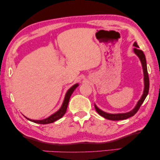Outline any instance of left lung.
Here are the masks:
<instances>
[{"mask_svg":"<svg viewBox=\"0 0 160 160\" xmlns=\"http://www.w3.org/2000/svg\"><path fill=\"white\" fill-rule=\"evenodd\" d=\"M134 46V52L135 54H136L137 56H138L140 61H141L142 63V69H143V72H144V91H143V94H142L141 98L138 101L137 104L135 106L134 108L131 111L129 112H126V113H119V114H110V113H107L105 112L102 110H101L99 108L97 107V106L94 104L95 106V109L96 111L98 112V114L101 116L103 117L105 119H109V120H112V121H119V120H124V119H127L128 118L131 117L132 116L136 114L138 111L139 109L141 107V105L142 104V103L144 102V99H146L147 94H148L149 92V76H148V72H147V61H146V58H145V55L144 54L143 51L142 50H139V46L137 45V42H134L133 44Z\"/></svg>","mask_w":160,"mask_h":160,"instance_id":"obj_1","label":"left lung"}]
</instances>
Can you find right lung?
<instances>
[{
    "mask_svg": "<svg viewBox=\"0 0 160 160\" xmlns=\"http://www.w3.org/2000/svg\"><path fill=\"white\" fill-rule=\"evenodd\" d=\"M78 87V83H75L74 85H73L72 87L67 91V92H66V94L65 95L64 100H63V104H62V105H61V108L58 110L57 112H56L54 114H51V116H49L48 117L46 118V119H41V120H34V119H29V118H27L26 117H25L27 119H28L29 121L33 122L34 123H37V124H50V123H53V122H56V120L61 119V118L65 114V113L66 112V109H67V107H68V102H69L71 96H72V93L74 92V90Z\"/></svg>",
    "mask_w": 160,
    "mask_h": 160,
    "instance_id": "add662e5",
    "label": "right lung"
}]
</instances>
